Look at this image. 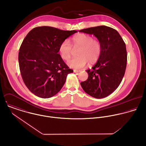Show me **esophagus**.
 Here are the masks:
<instances>
[{
  "instance_id": "34e87169",
  "label": "esophagus",
  "mask_w": 146,
  "mask_h": 146,
  "mask_svg": "<svg viewBox=\"0 0 146 146\" xmlns=\"http://www.w3.org/2000/svg\"><path fill=\"white\" fill-rule=\"evenodd\" d=\"M80 70H74V72H75V73H76V72H80Z\"/></svg>"
}]
</instances>
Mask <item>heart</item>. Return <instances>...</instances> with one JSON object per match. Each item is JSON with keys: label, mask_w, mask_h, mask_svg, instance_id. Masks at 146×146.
I'll list each match as a JSON object with an SVG mask.
<instances>
[{"label": "heart", "mask_w": 146, "mask_h": 146, "mask_svg": "<svg viewBox=\"0 0 146 146\" xmlns=\"http://www.w3.org/2000/svg\"><path fill=\"white\" fill-rule=\"evenodd\" d=\"M72 46L74 49H79L77 55L78 57L70 60L67 64L69 67L74 68H83L89 62L94 64L99 60L101 52L102 45L98 40L86 34H78L71 38ZM72 48L67 40L63 41L59 46V52L61 58L68 60L71 56Z\"/></svg>", "instance_id": "1"}]
</instances>
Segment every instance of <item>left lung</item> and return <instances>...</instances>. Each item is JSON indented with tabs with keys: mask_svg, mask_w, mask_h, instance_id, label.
I'll use <instances>...</instances> for the list:
<instances>
[{
	"mask_svg": "<svg viewBox=\"0 0 146 146\" xmlns=\"http://www.w3.org/2000/svg\"><path fill=\"white\" fill-rule=\"evenodd\" d=\"M79 31L93 34L102 45L99 60L92 70L86 71L88 78L80 83L81 86L90 96L104 98L117 88L124 76L127 62L125 43L116 30L106 26L90 27Z\"/></svg>",
	"mask_w": 146,
	"mask_h": 146,
	"instance_id": "8db88e82",
	"label": "left lung"
}]
</instances>
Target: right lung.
Segmentation results:
<instances>
[{
  "label": "right lung",
  "instance_id": "1",
  "mask_svg": "<svg viewBox=\"0 0 146 146\" xmlns=\"http://www.w3.org/2000/svg\"><path fill=\"white\" fill-rule=\"evenodd\" d=\"M77 32L41 26L34 28L26 36L20 48L19 62L23 81L34 94L48 98L62 89L67 75L73 70L58 53L59 46Z\"/></svg>",
  "mask_w": 146,
  "mask_h": 146
}]
</instances>
